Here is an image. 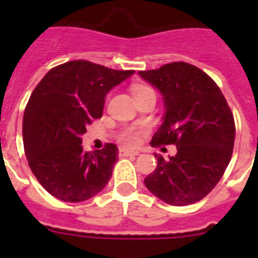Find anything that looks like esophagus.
Instances as JSON below:
<instances>
[{
    "mask_svg": "<svg viewBox=\"0 0 258 258\" xmlns=\"http://www.w3.org/2000/svg\"><path fill=\"white\" fill-rule=\"evenodd\" d=\"M119 155L120 157H135V155H139V151H134V150L128 149H120L119 150Z\"/></svg>",
    "mask_w": 258,
    "mask_h": 258,
    "instance_id": "obj_1",
    "label": "esophagus"
}]
</instances>
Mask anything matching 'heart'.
Returning <instances> with one entry per match:
<instances>
[{
    "label": "heart",
    "instance_id": "1",
    "mask_svg": "<svg viewBox=\"0 0 258 258\" xmlns=\"http://www.w3.org/2000/svg\"><path fill=\"white\" fill-rule=\"evenodd\" d=\"M150 89L151 88L147 86H135L133 88V95L146 92V91H150ZM120 141L121 143H124L127 146H135L139 142V133H138L137 130L127 128L120 134Z\"/></svg>",
    "mask_w": 258,
    "mask_h": 258
}]
</instances>
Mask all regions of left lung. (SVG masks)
Here are the masks:
<instances>
[{
	"mask_svg": "<svg viewBox=\"0 0 258 258\" xmlns=\"http://www.w3.org/2000/svg\"><path fill=\"white\" fill-rule=\"evenodd\" d=\"M161 92L165 115L151 146L175 145L176 154L157 155L145 184L169 205L184 206L206 197L232 158L236 125L226 99L210 76L187 62L138 72Z\"/></svg>",
	"mask_w": 258,
	"mask_h": 258,
	"instance_id": "8db88e82",
	"label": "left lung"
}]
</instances>
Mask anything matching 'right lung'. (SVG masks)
<instances>
[{"mask_svg":"<svg viewBox=\"0 0 258 258\" xmlns=\"http://www.w3.org/2000/svg\"><path fill=\"white\" fill-rule=\"evenodd\" d=\"M134 74L75 60L52 68L34 88L24 112L22 139L30 170L49 194L83 202L108 183L117 147L108 143L84 153L82 135L101 117L107 93Z\"/></svg>","mask_w":258,"mask_h":258,"instance_id":"obj_1","label":"right lung"}]
</instances>
